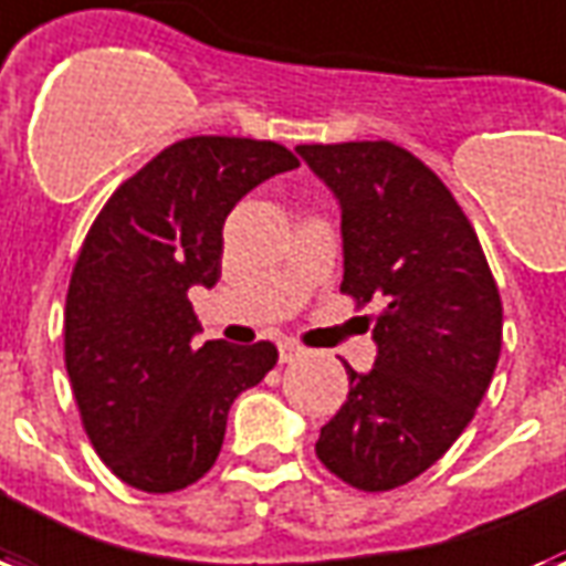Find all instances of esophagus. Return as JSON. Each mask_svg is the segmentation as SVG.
Returning a JSON list of instances; mask_svg holds the SVG:
<instances>
[{
	"mask_svg": "<svg viewBox=\"0 0 566 566\" xmlns=\"http://www.w3.org/2000/svg\"><path fill=\"white\" fill-rule=\"evenodd\" d=\"M296 356H302L300 344H293V340H282V344H279V359L293 361Z\"/></svg>",
	"mask_w": 566,
	"mask_h": 566,
	"instance_id": "esophagus-1",
	"label": "esophagus"
}]
</instances>
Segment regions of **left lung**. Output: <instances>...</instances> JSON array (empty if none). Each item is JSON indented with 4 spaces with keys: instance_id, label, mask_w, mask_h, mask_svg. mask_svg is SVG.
<instances>
[{
    "instance_id": "obj_1",
    "label": "left lung",
    "mask_w": 566,
    "mask_h": 566,
    "mask_svg": "<svg viewBox=\"0 0 566 566\" xmlns=\"http://www.w3.org/2000/svg\"><path fill=\"white\" fill-rule=\"evenodd\" d=\"M335 192L340 293L374 321L377 361L350 365V395L321 427L317 457L344 484L386 493L427 472L484 400L502 353V296L451 189L395 142L296 148Z\"/></svg>"
}]
</instances>
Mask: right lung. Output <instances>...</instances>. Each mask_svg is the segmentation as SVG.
Returning <instances> with one entry per match:
<instances>
[{
	"label": "right lung",
	"instance_id": "add662e5",
	"mask_svg": "<svg viewBox=\"0 0 566 566\" xmlns=\"http://www.w3.org/2000/svg\"><path fill=\"white\" fill-rule=\"evenodd\" d=\"M300 159L275 142L192 136L120 184L85 234L64 302V365L85 433L120 481L175 493L210 472L228 409L273 370L270 340L192 347L189 287L222 273V226Z\"/></svg>",
	"mask_w": 566,
	"mask_h": 566
}]
</instances>
